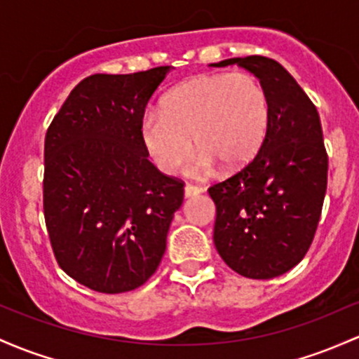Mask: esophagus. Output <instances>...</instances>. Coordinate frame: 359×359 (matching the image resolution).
Listing matches in <instances>:
<instances>
[{"instance_id":"1","label":"esophagus","mask_w":359,"mask_h":359,"mask_svg":"<svg viewBox=\"0 0 359 359\" xmlns=\"http://www.w3.org/2000/svg\"><path fill=\"white\" fill-rule=\"evenodd\" d=\"M203 192V189L198 187V186H191V184H187L186 187H184V196L186 198H194V196H198Z\"/></svg>"}]
</instances>
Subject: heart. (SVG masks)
I'll return each mask as SVG.
<instances>
[{"instance_id":"1","label":"heart","mask_w":359,"mask_h":359,"mask_svg":"<svg viewBox=\"0 0 359 359\" xmlns=\"http://www.w3.org/2000/svg\"><path fill=\"white\" fill-rule=\"evenodd\" d=\"M267 122L266 92L252 74H199L170 90L161 110L143 114L140 136L163 173L179 170L192 144L198 155L191 172L206 173L215 165L231 170L249 163L266 137Z\"/></svg>"}]
</instances>
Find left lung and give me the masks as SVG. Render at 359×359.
Instances as JSON below:
<instances>
[{"label":"left lung","mask_w":359,"mask_h":359,"mask_svg":"<svg viewBox=\"0 0 359 359\" xmlns=\"http://www.w3.org/2000/svg\"><path fill=\"white\" fill-rule=\"evenodd\" d=\"M259 78L269 105L261 149L245 168L210 187L216 204L215 245L235 273L271 279L288 273L312 243L327 189L320 117L302 86L278 61L231 57Z\"/></svg>","instance_id":"8db88e82"}]
</instances>
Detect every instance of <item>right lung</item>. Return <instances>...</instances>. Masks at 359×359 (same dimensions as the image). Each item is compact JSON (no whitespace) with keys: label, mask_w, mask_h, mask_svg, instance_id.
Here are the masks:
<instances>
[{"label":"right lung","mask_w":359,"mask_h":359,"mask_svg":"<svg viewBox=\"0 0 359 359\" xmlns=\"http://www.w3.org/2000/svg\"><path fill=\"white\" fill-rule=\"evenodd\" d=\"M170 69L92 74L47 129L44 216L54 255L98 293H124L151 278L182 206L184 184L148 160L140 136L144 109Z\"/></svg>","instance_id":"right-lung-1"}]
</instances>
